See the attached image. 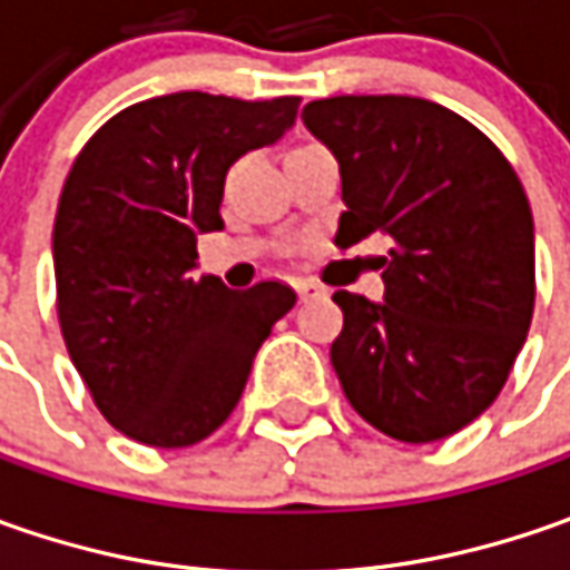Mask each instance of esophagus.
Wrapping results in <instances>:
<instances>
[{"label": "esophagus", "mask_w": 570, "mask_h": 570, "mask_svg": "<svg viewBox=\"0 0 570 570\" xmlns=\"http://www.w3.org/2000/svg\"><path fill=\"white\" fill-rule=\"evenodd\" d=\"M292 285H295V292H297V297H301V301L323 295V288H320L317 282H311V278H295Z\"/></svg>", "instance_id": "1"}]
</instances>
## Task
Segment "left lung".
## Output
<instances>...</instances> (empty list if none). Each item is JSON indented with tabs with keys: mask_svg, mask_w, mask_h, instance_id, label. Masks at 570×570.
<instances>
[{
	"mask_svg": "<svg viewBox=\"0 0 570 570\" xmlns=\"http://www.w3.org/2000/svg\"><path fill=\"white\" fill-rule=\"evenodd\" d=\"M301 120L340 161L336 244L393 240L383 301L333 295L342 390L396 441L450 438L494 403L527 342L537 301L527 193L492 139L434 100L342 95L311 100Z\"/></svg>",
	"mask_w": 570,
	"mask_h": 570,
	"instance_id": "left-lung-1",
	"label": "left lung"
}]
</instances>
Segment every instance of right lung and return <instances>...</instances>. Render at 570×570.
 <instances>
[{"mask_svg":"<svg viewBox=\"0 0 570 570\" xmlns=\"http://www.w3.org/2000/svg\"><path fill=\"white\" fill-rule=\"evenodd\" d=\"M301 98L177 91L139 100L78 151L53 225L56 314L100 415L148 448H189L234 412L282 282L230 292L193 278L196 237L222 230L228 167L278 142Z\"/></svg>","mask_w":570,"mask_h":570,"instance_id":"right-lung-1","label":"right lung"}]
</instances>
